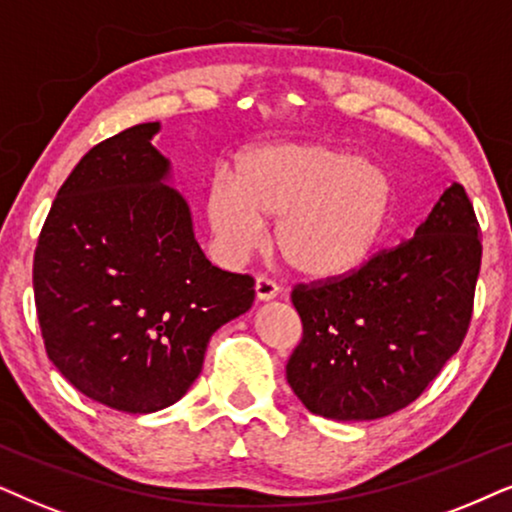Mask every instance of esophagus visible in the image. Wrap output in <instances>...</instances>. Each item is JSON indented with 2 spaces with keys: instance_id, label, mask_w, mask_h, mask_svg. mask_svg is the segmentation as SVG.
<instances>
[{
  "instance_id": "obj_1",
  "label": "esophagus",
  "mask_w": 512,
  "mask_h": 512,
  "mask_svg": "<svg viewBox=\"0 0 512 512\" xmlns=\"http://www.w3.org/2000/svg\"><path fill=\"white\" fill-rule=\"evenodd\" d=\"M278 295V285L267 276H257L255 281V297L257 302H271Z\"/></svg>"
}]
</instances>
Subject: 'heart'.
<instances>
[{"instance_id":"1","label":"heart","mask_w":512,"mask_h":512,"mask_svg":"<svg viewBox=\"0 0 512 512\" xmlns=\"http://www.w3.org/2000/svg\"><path fill=\"white\" fill-rule=\"evenodd\" d=\"M393 182L379 163L311 140L264 142L243 149L231 173H215L203 194V217L217 250L243 260L276 220L285 264L311 281L356 271L384 234Z\"/></svg>"}]
</instances>
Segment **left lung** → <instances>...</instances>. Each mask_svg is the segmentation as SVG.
Returning <instances> with one entry per match:
<instances>
[{"label":"left lung","instance_id":"obj_1","mask_svg":"<svg viewBox=\"0 0 512 512\" xmlns=\"http://www.w3.org/2000/svg\"><path fill=\"white\" fill-rule=\"evenodd\" d=\"M480 260V224L454 182L410 241L292 290L304 335L285 377L306 410L372 421L414 403L466 337Z\"/></svg>","mask_w":512,"mask_h":512}]
</instances>
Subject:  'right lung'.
<instances>
[{
	"instance_id": "right-lung-1",
	"label": "right lung",
	"mask_w": 512,
	"mask_h": 512,
	"mask_svg": "<svg viewBox=\"0 0 512 512\" xmlns=\"http://www.w3.org/2000/svg\"><path fill=\"white\" fill-rule=\"evenodd\" d=\"M159 121L81 159L34 250V304L49 360L95 403L170 407L201 374L215 330L243 316L252 278L213 267L192 210L152 145Z\"/></svg>"
}]
</instances>
